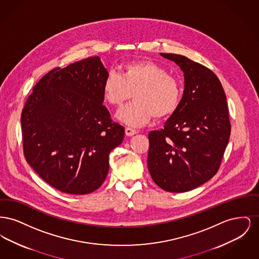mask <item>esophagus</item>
Listing matches in <instances>:
<instances>
[{
    "mask_svg": "<svg viewBox=\"0 0 259 259\" xmlns=\"http://www.w3.org/2000/svg\"><path fill=\"white\" fill-rule=\"evenodd\" d=\"M125 134L127 136H133L137 134V131L133 128H130V127H126L125 128Z\"/></svg>",
    "mask_w": 259,
    "mask_h": 259,
    "instance_id": "34e87169",
    "label": "esophagus"
}]
</instances>
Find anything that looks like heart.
Segmentation results:
<instances>
[{"instance_id": "obj_1", "label": "heart", "mask_w": 259, "mask_h": 259, "mask_svg": "<svg viewBox=\"0 0 259 259\" xmlns=\"http://www.w3.org/2000/svg\"><path fill=\"white\" fill-rule=\"evenodd\" d=\"M134 97V103L117 113L128 125L142 126L154 117L164 119L171 116L181 103L182 89L176 77L148 60L132 62L122 67V75L110 72L103 82L105 101L120 108Z\"/></svg>"}]
</instances>
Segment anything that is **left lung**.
I'll return each mask as SVG.
<instances>
[{
    "mask_svg": "<svg viewBox=\"0 0 259 259\" xmlns=\"http://www.w3.org/2000/svg\"><path fill=\"white\" fill-rule=\"evenodd\" d=\"M160 55L180 66L185 91L164 128L148 134V171L162 189L185 192L219 171L231 131L229 112L222 83L209 69L184 55Z\"/></svg>",
    "mask_w": 259,
    "mask_h": 259,
    "instance_id": "left-lung-1",
    "label": "left lung"
}]
</instances>
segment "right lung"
<instances>
[{"instance_id": "add662e5", "label": "right lung", "mask_w": 259, "mask_h": 259, "mask_svg": "<svg viewBox=\"0 0 259 259\" xmlns=\"http://www.w3.org/2000/svg\"><path fill=\"white\" fill-rule=\"evenodd\" d=\"M108 72L98 56L54 68L33 88L21 112L23 153L62 192L88 194L104 183L109 155L124 138L102 104Z\"/></svg>"}]
</instances>
